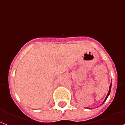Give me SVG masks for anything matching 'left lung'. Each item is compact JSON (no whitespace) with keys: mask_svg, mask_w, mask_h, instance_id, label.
Segmentation results:
<instances>
[{"mask_svg":"<svg viewBox=\"0 0 125 125\" xmlns=\"http://www.w3.org/2000/svg\"><path fill=\"white\" fill-rule=\"evenodd\" d=\"M110 90H111V84H110V89H109V91H108V94H107V96H106V99H105V101H103V103H104V102H105V101H106V99H107V98H108V96H109V94H110Z\"/></svg>","mask_w":125,"mask_h":125,"instance_id":"left-lung-1","label":"left lung"}]
</instances>
